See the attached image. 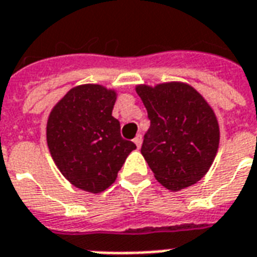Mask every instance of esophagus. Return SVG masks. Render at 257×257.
<instances>
[{"mask_svg":"<svg viewBox=\"0 0 257 257\" xmlns=\"http://www.w3.org/2000/svg\"><path fill=\"white\" fill-rule=\"evenodd\" d=\"M133 143L136 144L137 148H140L141 144H143V137H141V135H137V136L135 137V140H133Z\"/></svg>","mask_w":257,"mask_h":257,"instance_id":"34e87169","label":"esophagus"}]
</instances>
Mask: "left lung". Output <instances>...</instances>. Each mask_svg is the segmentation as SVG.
<instances>
[{
    "mask_svg": "<svg viewBox=\"0 0 257 257\" xmlns=\"http://www.w3.org/2000/svg\"><path fill=\"white\" fill-rule=\"evenodd\" d=\"M151 126L141 155L159 183L181 191L205 176L219 149L220 129L211 105L185 82L136 86Z\"/></svg>",
    "mask_w": 257,
    "mask_h": 257,
    "instance_id": "1",
    "label": "left lung"
}]
</instances>
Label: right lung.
Wrapping results in <instances>:
<instances>
[{
  "label": "right lung",
  "instance_id": "add662e5",
  "mask_svg": "<svg viewBox=\"0 0 257 257\" xmlns=\"http://www.w3.org/2000/svg\"><path fill=\"white\" fill-rule=\"evenodd\" d=\"M117 93L97 84L74 86L54 105L46 124L52 159L70 184L100 193L114 183L136 145L112 116Z\"/></svg>",
  "mask_w": 257,
  "mask_h": 257
}]
</instances>
